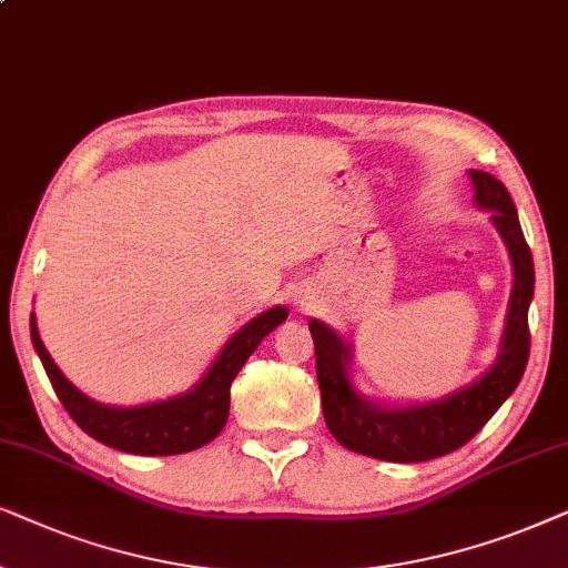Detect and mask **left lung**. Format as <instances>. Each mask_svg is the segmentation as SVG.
Wrapping results in <instances>:
<instances>
[{
  "instance_id": "left-lung-1",
  "label": "left lung",
  "mask_w": 568,
  "mask_h": 568,
  "mask_svg": "<svg viewBox=\"0 0 568 568\" xmlns=\"http://www.w3.org/2000/svg\"><path fill=\"white\" fill-rule=\"evenodd\" d=\"M470 179L475 184V202L483 210H490V221L501 233L514 264V288L501 353L486 376L442 403L384 410L355 395L351 376H347L351 351L343 337L327 324L312 320L308 329L314 337L324 420L345 449L374 459H387V463H426V459L449 455L465 447L486 426L490 415L517 389L525 374L527 358H530L527 308L535 291L532 252L521 233L517 207L501 181L486 171H470Z\"/></svg>"
}]
</instances>
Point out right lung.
<instances>
[{
	"instance_id": "obj_1",
	"label": "right lung",
	"mask_w": 568,
	"mask_h": 568,
	"mask_svg": "<svg viewBox=\"0 0 568 568\" xmlns=\"http://www.w3.org/2000/svg\"><path fill=\"white\" fill-rule=\"evenodd\" d=\"M285 316H288L285 306H275L260 314L231 337V343L217 355L205 379L192 392L165 399V403L140 407H109L82 395L51 361L49 351L38 337L36 316H30V339H33L38 358L47 368L51 387L62 399L64 410L88 436H93L105 447L130 452V455L165 457L205 447L221 434L225 420H229L231 382L236 379L241 366L256 351L262 337H267L280 322H285Z\"/></svg>"
}]
</instances>
